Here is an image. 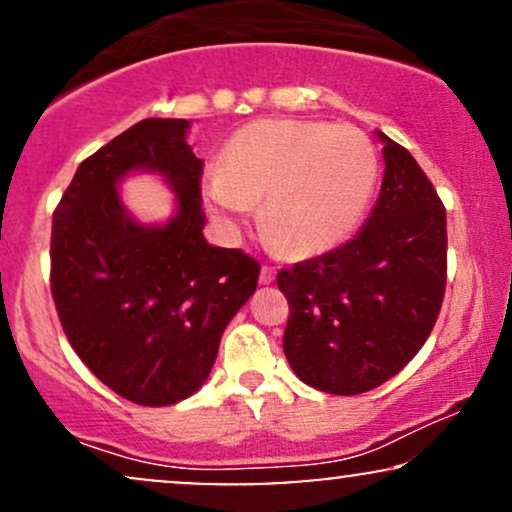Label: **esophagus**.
I'll return each instance as SVG.
<instances>
[{"mask_svg":"<svg viewBox=\"0 0 512 512\" xmlns=\"http://www.w3.org/2000/svg\"><path fill=\"white\" fill-rule=\"evenodd\" d=\"M276 279V269L269 267V264H262V272H260V284H272Z\"/></svg>","mask_w":512,"mask_h":512,"instance_id":"obj_1","label":"esophagus"}]
</instances>
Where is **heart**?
Returning a JSON list of instances; mask_svg holds the SVG:
<instances>
[{
  "label": "heart",
  "mask_w": 512,
  "mask_h": 512,
  "mask_svg": "<svg viewBox=\"0 0 512 512\" xmlns=\"http://www.w3.org/2000/svg\"><path fill=\"white\" fill-rule=\"evenodd\" d=\"M378 178V156L361 129L308 120H257L238 129L211 175V211L226 228L260 202L279 248L317 255L361 219Z\"/></svg>",
  "instance_id": "heart-1"
}]
</instances>
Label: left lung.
Wrapping results in <instances>:
<instances>
[{
	"label": "left lung",
	"instance_id": "left-lung-1",
	"mask_svg": "<svg viewBox=\"0 0 512 512\" xmlns=\"http://www.w3.org/2000/svg\"><path fill=\"white\" fill-rule=\"evenodd\" d=\"M385 178L366 226L342 248L281 269L284 354L305 385L361 395L397 375L436 325L448 279V226L436 187L380 134Z\"/></svg>",
	"mask_w": 512,
	"mask_h": 512
}]
</instances>
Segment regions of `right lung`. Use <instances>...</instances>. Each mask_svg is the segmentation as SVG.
<instances>
[{"mask_svg": "<svg viewBox=\"0 0 512 512\" xmlns=\"http://www.w3.org/2000/svg\"><path fill=\"white\" fill-rule=\"evenodd\" d=\"M187 120L149 117L81 166L52 214L50 291L76 356L142 407H166L207 380L221 334L257 289L260 262L202 236L204 161ZM134 167L166 174L179 216L139 227L116 197Z\"/></svg>", "mask_w": 512, "mask_h": 512, "instance_id": "right-lung-1", "label": "right lung"}]
</instances>
